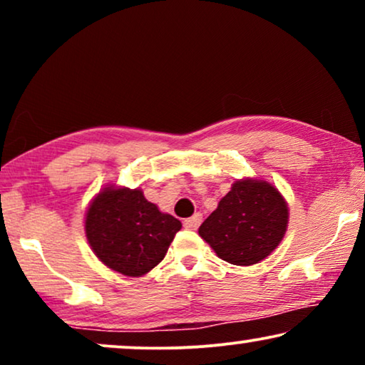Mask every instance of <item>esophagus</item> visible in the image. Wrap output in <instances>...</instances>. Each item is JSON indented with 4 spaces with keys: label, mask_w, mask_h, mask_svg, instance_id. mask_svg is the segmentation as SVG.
I'll return each instance as SVG.
<instances>
[{
    "label": "esophagus",
    "mask_w": 365,
    "mask_h": 365,
    "mask_svg": "<svg viewBox=\"0 0 365 365\" xmlns=\"http://www.w3.org/2000/svg\"><path fill=\"white\" fill-rule=\"evenodd\" d=\"M201 222H202V214L196 212L194 216L187 217L186 221H184V227H186V229H197L199 226H201Z\"/></svg>",
    "instance_id": "esophagus-1"
}]
</instances>
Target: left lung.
<instances>
[{"label":"left lung","mask_w":365,"mask_h":365,"mask_svg":"<svg viewBox=\"0 0 365 365\" xmlns=\"http://www.w3.org/2000/svg\"><path fill=\"white\" fill-rule=\"evenodd\" d=\"M287 204L266 181L242 179L221 199L199 227V236L222 261L251 266L267 257L282 241L289 219Z\"/></svg>","instance_id":"left-lung-1"}]
</instances>
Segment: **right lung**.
Segmentation results:
<instances>
[{"label":"right lung","mask_w":365,"mask_h":365,"mask_svg":"<svg viewBox=\"0 0 365 365\" xmlns=\"http://www.w3.org/2000/svg\"><path fill=\"white\" fill-rule=\"evenodd\" d=\"M182 224L163 214L139 189L106 187L86 212L88 241L99 261L129 277L143 276L166 256Z\"/></svg>","instance_id":"right-lung-1"}]
</instances>
